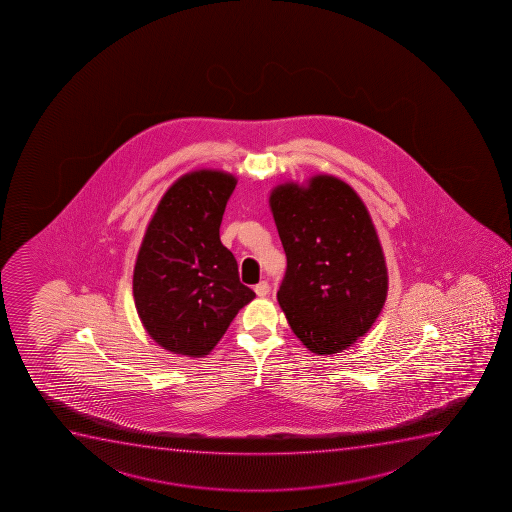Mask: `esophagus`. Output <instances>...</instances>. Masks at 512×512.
I'll use <instances>...</instances> for the list:
<instances>
[{
  "mask_svg": "<svg viewBox=\"0 0 512 512\" xmlns=\"http://www.w3.org/2000/svg\"><path fill=\"white\" fill-rule=\"evenodd\" d=\"M269 289H271V286H269L267 281H260V283L255 286V293L259 296L269 295Z\"/></svg>",
  "mask_w": 512,
  "mask_h": 512,
  "instance_id": "obj_1",
  "label": "esophagus"
}]
</instances>
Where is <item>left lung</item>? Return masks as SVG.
I'll use <instances>...</instances> for the list:
<instances>
[{"instance_id": "obj_1", "label": "left lung", "mask_w": 512, "mask_h": 512, "mask_svg": "<svg viewBox=\"0 0 512 512\" xmlns=\"http://www.w3.org/2000/svg\"><path fill=\"white\" fill-rule=\"evenodd\" d=\"M271 209L288 260L279 305L312 353H339L372 327L387 296L367 207L344 181L315 176L308 188L277 187Z\"/></svg>"}]
</instances>
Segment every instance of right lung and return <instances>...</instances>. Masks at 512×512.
<instances>
[{"label": "right lung", "mask_w": 512, "mask_h": 512, "mask_svg": "<svg viewBox=\"0 0 512 512\" xmlns=\"http://www.w3.org/2000/svg\"><path fill=\"white\" fill-rule=\"evenodd\" d=\"M235 187V178L221 171L183 176L157 205L142 241L135 307L152 339L178 355H207L255 298L219 238Z\"/></svg>", "instance_id": "add662e5"}]
</instances>
